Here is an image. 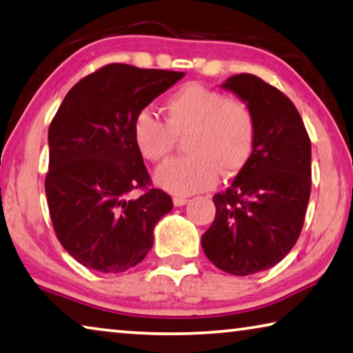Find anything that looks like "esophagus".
Masks as SVG:
<instances>
[{
    "label": "esophagus",
    "mask_w": 353,
    "mask_h": 353,
    "mask_svg": "<svg viewBox=\"0 0 353 353\" xmlns=\"http://www.w3.org/2000/svg\"><path fill=\"white\" fill-rule=\"evenodd\" d=\"M188 199L186 197H173V205H175L176 208H180V206H184L188 203Z\"/></svg>",
    "instance_id": "esophagus-1"
}]
</instances>
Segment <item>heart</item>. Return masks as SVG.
I'll use <instances>...</instances> for the list:
<instances>
[{
  "instance_id": "1",
  "label": "heart",
  "mask_w": 353,
  "mask_h": 353,
  "mask_svg": "<svg viewBox=\"0 0 353 353\" xmlns=\"http://www.w3.org/2000/svg\"><path fill=\"white\" fill-rule=\"evenodd\" d=\"M165 123L143 109L132 125L134 143L143 158L159 161L184 139L189 154L161 164L156 186L176 195H189L214 186L219 173L233 178L244 169L255 145L256 123L250 106L227 98L201 84L183 85L167 98Z\"/></svg>"
}]
</instances>
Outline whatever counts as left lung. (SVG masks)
<instances>
[{
  "mask_svg": "<svg viewBox=\"0 0 353 353\" xmlns=\"http://www.w3.org/2000/svg\"><path fill=\"white\" fill-rule=\"evenodd\" d=\"M221 88L255 115V145L231 186L216 194V219L201 236L208 259L233 275L280 263L299 239L311 192V142L285 94L255 74L241 73Z\"/></svg>",
  "mask_w": 353,
  "mask_h": 353,
  "instance_id": "1",
  "label": "left lung"
}]
</instances>
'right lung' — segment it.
I'll list each match as a JSON object with an SVG mask.
<instances>
[{
    "label": "right lung",
    "instance_id": "right-lung-1",
    "mask_svg": "<svg viewBox=\"0 0 353 353\" xmlns=\"http://www.w3.org/2000/svg\"><path fill=\"white\" fill-rule=\"evenodd\" d=\"M184 72L109 63L74 84L48 130L45 192L56 236L84 268L125 272L153 247L170 195L148 189L150 176L132 137L137 114Z\"/></svg>",
    "mask_w": 353,
    "mask_h": 353
}]
</instances>
